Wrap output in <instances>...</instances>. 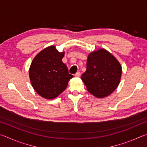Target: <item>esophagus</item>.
Returning a JSON list of instances; mask_svg holds the SVG:
<instances>
[{
	"label": "esophagus",
	"instance_id": "1",
	"mask_svg": "<svg viewBox=\"0 0 147 147\" xmlns=\"http://www.w3.org/2000/svg\"><path fill=\"white\" fill-rule=\"evenodd\" d=\"M74 76H75L76 77H79L80 76V72H77V73L74 74Z\"/></svg>",
	"mask_w": 147,
	"mask_h": 147
}]
</instances>
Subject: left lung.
<instances>
[{
	"mask_svg": "<svg viewBox=\"0 0 147 147\" xmlns=\"http://www.w3.org/2000/svg\"><path fill=\"white\" fill-rule=\"evenodd\" d=\"M122 67L112 54L99 49L89 54L86 71L81 76L87 90L97 98L111 94L121 80Z\"/></svg>",
	"mask_w": 147,
	"mask_h": 147,
	"instance_id": "8db88e82",
	"label": "left lung"
}]
</instances>
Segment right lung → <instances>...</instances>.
Here are the masks:
<instances>
[{
	"instance_id": "obj_1",
	"label": "right lung",
	"mask_w": 147,
	"mask_h": 147,
	"mask_svg": "<svg viewBox=\"0 0 147 147\" xmlns=\"http://www.w3.org/2000/svg\"><path fill=\"white\" fill-rule=\"evenodd\" d=\"M64 54L54 46H50L37 54L32 61L30 79L34 90L42 97L55 98L66 89L73 77L62 61Z\"/></svg>"
}]
</instances>
